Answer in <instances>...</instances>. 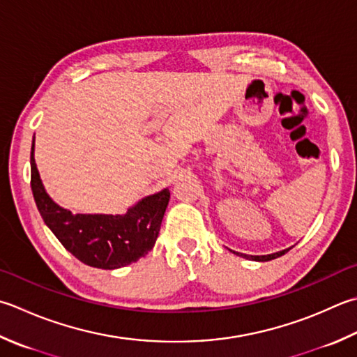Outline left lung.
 I'll return each mask as SVG.
<instances>
[{
	"label": "left lung",
	"instance_id": "obj_1",
	"mask_svg": "<svg viewBox=\"0 0 357 357\" xmlns=\"http://www.w3.org/2000/svg\"><path fill=\"white\" fill-rule=\"evenodd\" d=\"M289 249H284V250H280V252L269 254V255H246V254H240V252H234V254H236L238 257H243V258H248V260H254V261H269V260H274V258H277V257H282L283 254L288 252Z\"/></svg>",
	"mask_w": 357,
	"mask_h": 357
}]
</instances>
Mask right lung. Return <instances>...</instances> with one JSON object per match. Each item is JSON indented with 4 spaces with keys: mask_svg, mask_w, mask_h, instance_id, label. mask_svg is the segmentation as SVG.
<instances>
[{
    "mask_svg": "<svg viewBox=\"0 0 357 357\" xmlns=\"http://www.w3.org/2000/svg\"><path fill=\"white\" fill-rule=\"evenodd\" d=\"M31 150V187L45 225L77 260L99 269H117L137 261L155 246L170 190L139 199L123 215L73 213L59 206L41 183Z\"/></svg>",
    "mask_w": 357,
    "mask_h": 357,
    "instance_id": "add662e5",
    "label": "right lung"
}]
</instances>
